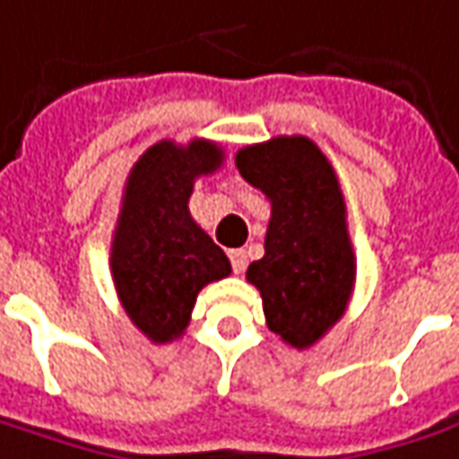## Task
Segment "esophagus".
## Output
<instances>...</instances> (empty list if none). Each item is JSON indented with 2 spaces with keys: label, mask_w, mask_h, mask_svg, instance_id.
Returning <instances> with one entry per match:
<instances>
[{
  "label": "esophagus",
  "mask_w": 459,
  "mask_h": 459,
  "mask_svg": "<svg viewBox=\"0 0 459 459\" xmlns=\"http://www.w3.org/2000/svg\"><path fill=\"white\" fill-rule=\"evenodd\" d=\"M229 258L233 271H236V273H243V269H246V251H243V248H233V251H229Z\"/></svg>",
  "instance_id": "esophagus-1"
}]
</instances>
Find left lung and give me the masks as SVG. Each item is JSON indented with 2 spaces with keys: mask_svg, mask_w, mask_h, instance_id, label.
<instances>
[{
  "mask_svg": "<svg viewBox=\"0 0 459 459\" xmlns=\"http://www.w3.org/2000/svg\"><path fill=\"white\" fill-rule=\"evenodd\" d=\"M236 168L271 201L266 254L246 279L261 291L271 332L296 349L314 347L344 316L357 276L334 168L304 135L246 145Z\"/></svg>",
  "mask_w": 459,
  "mask_h": 459,
  "instance_id": "obj_1",
  "label": "left lung"
}]
</instances>
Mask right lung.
<instances>
[{"label":"right lung","mask_w":459,"mask_h":459,"mask_svg":"<svg viewBox=\"0 0 459 459\" xmlns=\"http://www.w3.org/2000/svg\"><path fill=\"white\" fill-rule=\"evenodd\" d=\"M223 163L211 140H160L133 165L112 236L110 269L125 314L152 344L183 336L198 291L230 261L188 211L195 178Z\"/></svg>","instance_id":"1"}]
</instances>
